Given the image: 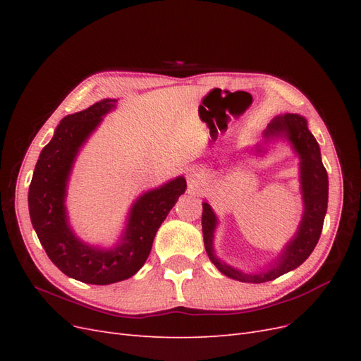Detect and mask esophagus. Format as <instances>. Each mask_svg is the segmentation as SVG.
Instances as JSON below:
<instances>
[{
	"instance_id": "34e87169",
	"label": "esophagus",
	"mask_w": 361,
	"mask_h": 361,
	"mask_svg": "<svg viewBox=\"0 0 361 361\" xmlns=\"http://www.w3.org/2000/svg\"><path fill=\"white\" fill-rule=\"evenodd\" d=\"M206 178V171L202 167H192L188 170L187 173V180H188V187L195 190L199 188V185H202V182Z\"/></svg>"
}]
</instances>
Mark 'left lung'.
<instances>
[{
    "label": "left lung",
    "instance_id": "left-lung-1",
    "mask_svg": "<svg viewBox=\"0 0 361 361\" xmlns=\"http://www.w3.org/2000/svg\"><path fill=\"white\" fill-rule=\"evenodd\" d=\"M274 140H285L300 158V191L302 199V215L297 227V232L281 248L280 253L268 262L260 271L245 272L233 265L226 264L216 256L214 248L215 231L218 227V216L212 206L206 200L202 214V228L206 253L212 264L221 274L244 283H264L274 280L286 272L298 268L307 259L322 232L324 218L329 203V176L321 159V149L318 141L309 130L307 120L300 114H280L271 120L264 130V141L255 147L245 149V154L251 157H262L267 154L268 145Z\"/></svg>",
    "mask_w": 361,
    "mask_h": 361
}]
</instances>
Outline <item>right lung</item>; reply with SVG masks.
<instances>
[{"instance_id":"right-lung-1","label":"right lung","mask_w":361,"mask_h":361,"mask_svg":"<svg viewBox=\"0 0 361 361\" xmlns=\"http://www.w3.org/2000/svg\"><path fill=\"white\" fill-rule=\"evenodd\" d=\"M116 102L102 99L64 117L40 152L28 190L31 224L48 257L68 277L89 285H111L137 274L150 255L159 226L187 190V180L178 176L140 194L111 247L87 244L76 236L66 207L71 174L80 150Z\"/></svg>"}]
</instances>
